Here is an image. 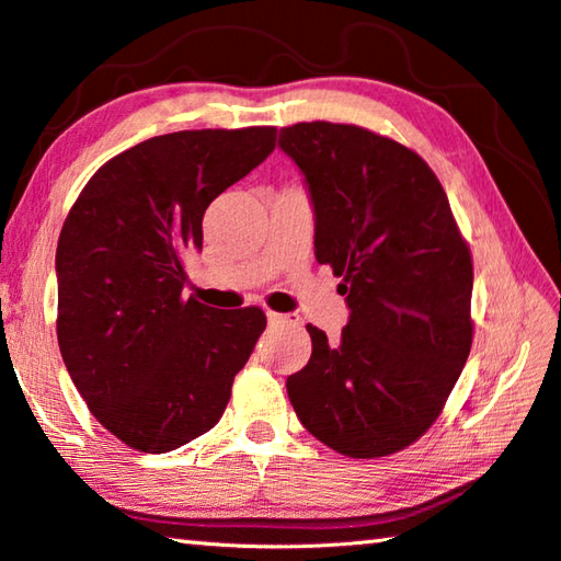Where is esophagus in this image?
I'll return each mask as SVG.
<instances>
[{
	"instance_id": "1",
	"label": "esophagus",
	"mask_w": 561,
	"mask_h": 561,
	"mask_svg": "<svg viewBox=\"0 0 561 561\" xmlns=\"http://www.w3.org/2000/svg\"><path fill=\"white\" fill-rule=\"evenodd\" d=\"M267 319L274 327H299L301 324L299 314H279V311H270Z\"/></svg>"
}]
</instances>
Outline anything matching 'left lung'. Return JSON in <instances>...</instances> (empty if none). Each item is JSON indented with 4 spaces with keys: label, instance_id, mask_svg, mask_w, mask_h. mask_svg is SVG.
<instances>
[{
    "label": "left lung",
    "instance_id": "left-lung-1",
    "mask_svg": "<svg viewBox=\"0 0 561 561\" xmlns=\"http://www.w3.org/2000/svg\"><path fill=\"white\" fill-rule=\"evenodd\" d=\"M279 148L307 178L317 260L341 277L339 344L307 327L309 364L289 401L317 440L386 458L438 421L472 346V257L428 163L351 123H294Z\"/></svg>",
    "mask_w": 561,
    "mask_h": 561
}]
</instances>
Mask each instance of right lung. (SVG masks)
I'll list each match as a JSON object with an SVG mask.
<instances>
[{"instance_id":"obj_1","label":"right lung","mask_w":561,"mask_h":561,"mask_svg":"<svg viewBox=\"0 0 561 561\" xmlns=\"http://www.w3.org/2000/svg\"><path fill=\"white\" fill-rule=\"evenodd\" d=\"M277 128L148 138L103 163L56 247V339L93 417L140 453H168L220 421L267 327L260 307L183 297V254L203 247L217 195L274 150Z\"/></svg>"}]
</instances>
